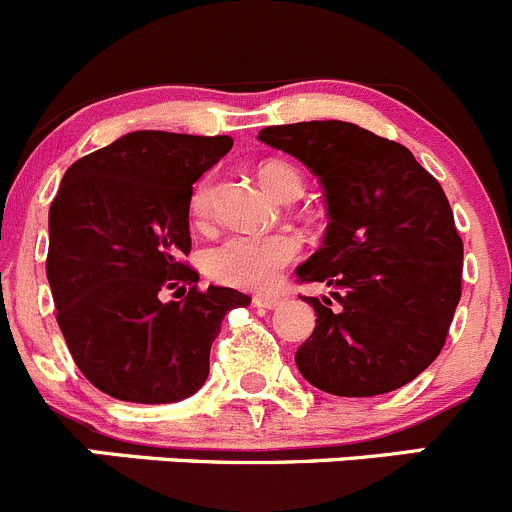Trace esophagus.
Instances as JSON below:
<instances>
[{"label": "esophagus", "instance_id": "34e87169", "mask_svg": "<svg viewBox=\"0 0 512 512\" xmlns=\"http://www.w3.org/2000/svg\"><path fill=\"white\" fill-rule=\"evenodd\" d=\"M286 296L279 294V291H271V294H256L253 296V304L259 309H276L279 304H284Z\"/></svg>", "mask_w": 512, "mask_h": 512}]
</instances>
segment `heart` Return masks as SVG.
Wrapping results in <instances>:
<instances>
[{"label": "heart", "instance_id": "heart-1", "mask_svg": "<svg viewBox=\"0 0 512 512\" xmlns=\"http://www.w3.org/2000/svg\"><path fill=\"white\" fill-rule=\"evenodd\" d=\"M259 178L274 196L286 198L301 193L304 178L299 170L281 160H266L259 168ZM213 216V183L211 178L198 180L191 193V218L198 226H206ZM301 241L294 233H231L213 243L203 253V269L213 281L223 286L246 291H264L279 281L286 266L296 261Z\"/></svg>", "mask_w": 512, "mask_h": 512}]
</instances>
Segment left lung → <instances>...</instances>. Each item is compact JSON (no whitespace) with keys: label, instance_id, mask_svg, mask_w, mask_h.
Returning <instances> with one entry per match:
<instances>
[{"label":"left lung","instance_id":"8db88e82","mask_svg":"<svg viewBox=\"0 0 512 512\" xmlns=\"http://www.w3.org/2000/svg\"><path fill=\"white\" fill-rule=\"evenodd\" d=\"M259 138L319 175L329 213L296 279L332 286L337 306L304 296L316 326L296 367L339 397L405 387L442 352L462 294V238L445 191L405 145L342 120L271 125Z\"/></svg>","mask_w":512,"mask_h":512}]
</instances>
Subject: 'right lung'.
Masks as SVG:
<instances>
[{
	"mask_svg": "<svg viewBox=\"0 0 512 512\" xmlns=\"http://www.w3.org/2000/svg\"><path fill=\"white\" fill-rule=\"evenodd\" d=\"M231 145L138 130L67 168L50 206L47 281L67 349L100 392L140 405L191 397L223 316L251 304L226 286L198 289L183 261L193 183Z\"/></svg>",
	"mask_w": 512,
	"mask_h": 512,
	"instance_id": "1",
	"label": "right lung"
}]
</instances>
